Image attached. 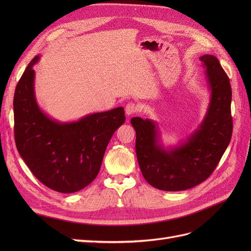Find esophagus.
<instances>
[{
    "label": "esophagus",
    "instance_id": "34e87169",
    "mask_svg": "<svg viewBox=\"0 0 251 251\" xmlns=\"http://www.w3.org/2000/svg\"><path fill=\"white\" fill-rule=\"evenodd\" d=\"M139 112V105L136 104L134 102H128L126 105V113L127 116L132 115V114H135V113H138Z\"/></svg>",
    "mask_w": 251,
    "mask_h": 251
}]
</instances>
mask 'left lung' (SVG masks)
Instances as JSON below:
<instances>
[{
  "mask_svg": "<svg viewBox=\"0 0 251 251\" xmlns=\"http://www.w3.org/2000/svg\"><path fill=\"white\" fill-rule=\"evenodd\" d=\"M210 102L202 124L179 147L165 150L153 120L133 117L136 155L142 176L151 186L166 192L192 188L206 180L217 168L232 135L231 87L216 56L202 55Z\"/></svg>",
  "mask_w": 251,
  "mask_h": 251,
  "instance_id": "left-lung-1",
  "label": "left lung"
}]
</instances>
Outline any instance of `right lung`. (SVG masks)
I'll use <instances>...</instances> for the list:
<instances>
[{"label":"right lung","instance_id":"1","mask_svg":"<svg viewBox=\"0 0 251 251\" xmlns=\"http://www.w3.org/2000/svg\"><path fill=\"white\" fill-rule=\"evenodd\" d=\"M39 59L29 63L14 92L17 149L44 185L58 193L78 192L98 175L112 135L125 123V110L119 107L66 124L51 119L34 96L32 67Z\"/></svg>","mask_w":251,"mask_h":251}]
</instances>
